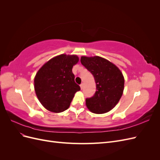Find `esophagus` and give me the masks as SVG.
<instances>
[{
	"mask_svg": "<svg viewBox=\"0 0 160 160\" xmlns=\"http://www.w3.org/2000/svg\"><path fill=\"white\" fill-rule=\"evenodd\" d=\"M83 87H84V84H83V83H81V84L80 85V88H81V89H83Z\"/></svg>",
	"mask_w": 160,
	"mask_h": 160,
	"instance_id": "esophagus-1",
	"label": "esophagus"
}]
</instances>
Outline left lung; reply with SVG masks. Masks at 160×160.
<instances>
[{"label": "left lung", "mask_w": 160, "mask_h": 160, "mask_svg": "<svg viewBox=\"0 0 160 160\" xmlns=\"http://www.w3.org/2000/svg\"><path fill=\"white\" fill-rule=\"evenodd\" d=\"M81 62L93 75L96 91L86 99V105L92 113L102 114L118 104L124 89V77L118 67L99 56L81 57Z\"/></svg>", "instance_id": "left-lung-1"}]
</instances>
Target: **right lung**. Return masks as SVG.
Returning a JSON list of instances; mask_svg holds the SVG:
<instances>
[{
	"label": "right lung",
	"instance_id": "obj_1",
	"mask_svg": "<svg viewBox=\"0 0 160 160\" xmlns=\"http://www.w3.org/2000/svg\"><path fill=\"white\" fill-rule=\"evenodd\" d=\"M79 61L77 55L62 54L52 58L38 71L35 91L43 107L54 113L68 109L75 93L81 89L72 69Z\"/></svg>",
	"mask_w": 160,
	"mask_h": 160
}]
</instances>
